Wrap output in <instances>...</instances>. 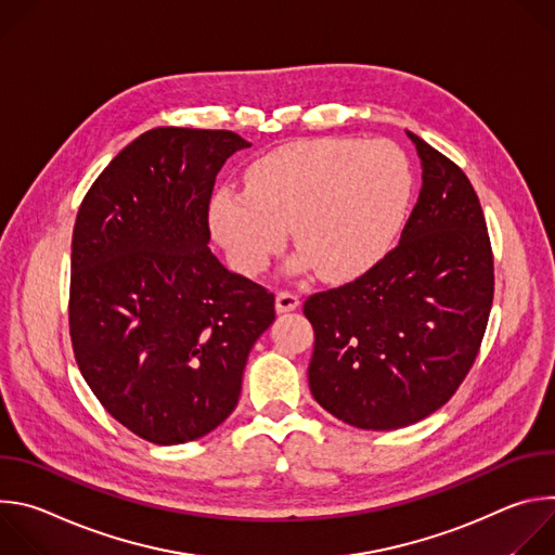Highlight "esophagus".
I'll return each mask as SVG.
<instances>
[{
    "instance_id": "34e87169",
    "label": "esophagus",
    "mask_w": 555,
    "mask_h": 555,
    "mask_svg": "<svg viewBox=\"0 0 555 555\" xmlns=\"http://www.w3.org/2000/svg\"><path fill=\"white\" fill-rule=\"evenodd\" d=\"M298 305H300V298L296 294H292V292H279L276 294V311L279 313L294 311V309H298Z\"/></svg>"
}]
</instances>
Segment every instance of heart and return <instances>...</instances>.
Instances as JSON below:
<instances>
[{
	"label": "heart",
	"instance_id": "obj_1",
	"mask_svg": "<svg viewBox=\"0 0 555 555\" xmlns=\"http://www.w3.org/2000/svg\"><path fill=\"white\" fill-rule=\"evenodd\" d=\"M411 191L406 155L388 140H296L255 160L246 189H219L208 221L236 272L261 274L285 248L292 225L300 246L292 266L343 283L388 253Z\"/></svg>",
	"mask_w": 555,
	"mask_h": 555
}]
</instances>
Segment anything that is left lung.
I'll return each mask as SVG.
<instances>
[{
    "label": "left lung",
    "instance_id": "1",
    "mask_svg": "<svg viewBox=\"0 0 555 555\" xmlns=\"http://www.w3.org/2000/svg\"><path fill=\"white\" fill-rule=\"evenodd\" d=\"M406 135L422 160V191L398 248L302 309L315 338L313 400L362 430L404 428L441 409L479 353L494 298L477 193L443 153Z\"/></svg>",
    "mask_w": 555,
    "mask_h": 555
}]
</instances>
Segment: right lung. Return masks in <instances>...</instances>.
Returning a JSON list of instances; mask_svg holds the SVG:
<instances>
[{
    "instance_id": "1",
    "label": "right lung",
    "mask_w": 555,
    "mask_h": 555,
    "mask_svg": "<svg viewBox=\"0 0 555 555\" xmlns=\"http://www.w3.org/2000/svg\"><path fill=\"white\" fill-rule=\"evenodd\" d=\"M248 146L232 131L151 129L114 157L76 215V364L107 413L157 446L225 422L274 321V296L208 248L215 178Z\"/></svg>"
}]
</instances>
